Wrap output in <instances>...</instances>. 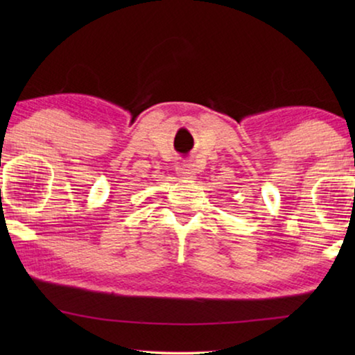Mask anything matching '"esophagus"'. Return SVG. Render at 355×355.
Wrapping results in <instances>:
<instances>
[{
	"label": "esophagus",
	"mask_w": 355,
	"mask_h": 355,
	"mask_svg": "<svg viewBox=\"0 0 355 355\" xmlns=\"http://www.w3.org/2000/svg\"><path fill=\"white\" fill-rule=\"evenodd\" d=\"M178 177H180V180H184V182H194L196 180L194 164H184L183 167H180Z\"/></svg>",
	"instance_id": "esophagus-1"
}]
</instances>
